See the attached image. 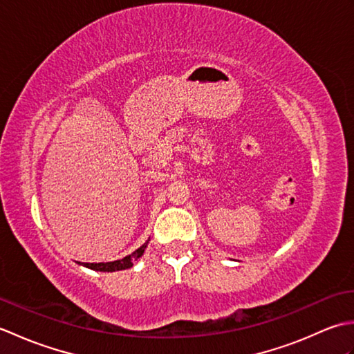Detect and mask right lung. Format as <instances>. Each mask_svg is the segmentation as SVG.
<instances>
[{"instance_id":"right-lung-1","label":"right lung","mask_w":354,"mask_h":354,"mask_svg":"<svg viewBox=\"0 0 354 354\" xmlns=\"http://www.w3.org/2000/svg\"><path fill=\"white\" fill-rule=\"evenodd\" d=\"M147 243H142L137 251H133L132 254L126 255V257L120 259V260H114V261H106V263H80L79 265L85 266L88 269H93V270H100V272H115V270H124V269H129L133 266V261H137L142 254H145V250L147 248Z\"/></svg>"}]
</instances>
